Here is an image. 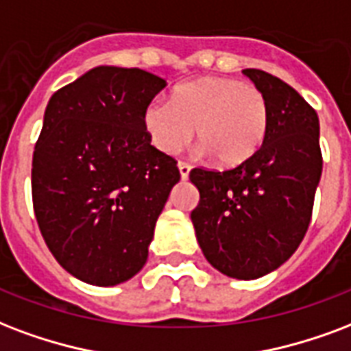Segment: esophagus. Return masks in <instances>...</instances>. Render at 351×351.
<instances>
[{"label":"esophagus","mask_w":351,"mask_h":351,"mask_svg":"<svg viewBox=\"0 0 351 351\" xmlns=\"http://www.w3.org/2000/svg\"><path fill=\"white\" fill-rule=\"evenodd\" d=\"M178 171H180L182 180H186L187 176H189V171H191V165L186 164V162H178Z\"/></svg>","instance_id":"obj_1"}]
</instances>
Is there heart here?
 <instances>
[{
	"instance_id": "1",
	"label": "heart",
	"mask_w": 351,
	"mask_h": 351,
	"mask_svg": "<svg viewBox=\"0 0 351 351\" xmlns=\"http://www.w3.org/2000/svg\"><path fill=\"white\" fill-rule=\"evenodd\" d=\"M152 143L175 154L197 134L200 151L224 167L247 162L269 130V103L261 90L228 77H202L175 88L167 101H152L143 114Z\"/></svg>"
}]
</instances>
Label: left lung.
I'll return each mask as SVG.
<instances>
[{"mask_svg": "<svg viewBox=\"0 0 351 351\" xmlns=\"http://www.w3.org/2000/svg\"><path fill=\"white\" fill-rule=\"evenodd\" d=\"M269 103L261 149L234 169L189 173L200 193L191 211L197 241L219 272L256 280L283 265L311 223L320 175L317 112L287 82L243 69Z\"/></svg>", "mask_w": 351, "mask_h": 351, "instance_id": "left-lung-1", "label": "left lung"}]
</instances>
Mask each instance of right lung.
<instances>
[{"instance_id": "right-lung-1", "label": "right lung", "mask_w": 351, "mask_h": 351, "mask_svg": "<svg viewBox=\"0 0 351 351\" xmlns=\"http://www.w3.org/2000/svg\"><path fill=\"white\" fill-rule=\"evenodd\" d=\"M164 79L99 66L53 93L31 187L45 245L80 282L110 287L143 269L180 171L151 145L143 114Z\"/></svg>"}]
</instances>
